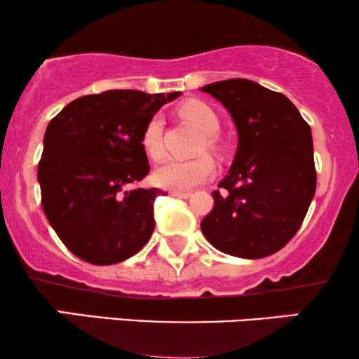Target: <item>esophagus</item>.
Listing matches in <instances>:
<instances>
[{"mask_svg": "<svg viewBox=\"0 0 359 359\" xmlns=\"http://www.w3.org/2000/svg\"><path fill=\"white\" fill-rule=\"evenodd\" d=\"M171 195L176 198H189L191 196V193L189 191H171Z\"/></svg>", "mask_w": 359, "mask_h": 359, "instance_id": "obj_1", "label": "esophagus"}]
</instances>
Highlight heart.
Listing matches in <instances>:
<instances>
[{
  "mask_svg": "<svg viewBox=\"0 0 359 359\" xmlns=\"http://www.w3.org/2000/svg\"><path fill=\"white\" fill-rule=\"evenodd\" d=\"M181 117L188 119L189 122L203 130V141H201V149L220 153V139L217 133L220 129V117L217 112L210 107L208 104L201 100H189L180 107ZM163 117L159 114L149 117L142 129L141 144L146 154L154 161L164 156L163 147ZM215 172V163L210 156H198L195 159H170L163 163L158 170L154 171V181L161 188H170L175 191H187L205 183L210 180Z\"/></svg>",
  "mask_w": 359,
  "mask_h": 359,
  "instance_id": "b5f03b06",
  "label": "heart"
}]
</instances>
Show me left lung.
<instances>
[{"label":"left lung","mask_w":359,"mask_h":359,"mask_svg":"<svg viewBox=\"0 0 359 359\" xmlns=\"http://www.w3.org/2000/svg\"><path fill=\"white\" fill-rule=\"evenodd\" d=\"M201 90L225 105L238 133L233 164L218 183L223 193L213 191L201 231L223 254H276L297 233L314 198L309 124L284 94L252 80H222Z\"/></svg>","instance_id":"1"}]
</instances>
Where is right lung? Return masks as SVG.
<instances>
[{
	"label": "right lung",
	"mask_w": 359,
	"mask_h": 359,
	"mask_svg": "<svg viewBox=\"0 0 359 359\" xmlns=\"http://www.w3.org/2000/svg\"><path fill=\"white\" fill-rule=\"evenodd\" d=\"M181 92L107 90L72 100L50 121L38 163L41 206L74 255L94 265L137 254L154 230V200L136 188L149 172L146 122Z\"/></svg>",
	"instance_id": "right-lung-1"
}]
</instances>
